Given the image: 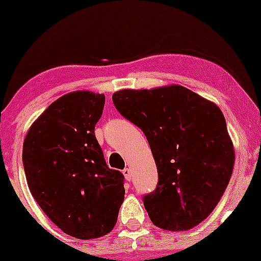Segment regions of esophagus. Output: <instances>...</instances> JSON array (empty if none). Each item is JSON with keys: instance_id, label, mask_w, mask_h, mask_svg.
<instances>
[{"instance_id": "1", "label": "esophagus", "mask_w": 261, "mask_h": 261, "mask_svg": "<svg viewBox=\"0 0 261 261\" xmlns=\"http://www.w3.org/2000/svg\"><path fill=\"white\" fill-rule=\"evenodd\" d=\"M122 173H123V175H125V178H126V180H131V170H130V168H125V169L122 170Z\"/></svg>"}]
</instances>
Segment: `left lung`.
<instances>
[{
  "instance_id": "1",
  "label": "left lung",
  "mask_w": 261,
  "mask_h": 261,
  "mask_svg": "<svg viewBox=\"0 0 261 261\" xmlns=\"http://www.w3.org/2000/svg\"><path fill=\"white\" fill-rule=\"evenodd\" d=\"M112 101L143 130L156 164V188L143 197L151 222L169 231L201 223L220 202L235 163L221 110L177 84L122 89Z\"/></svg>"
}]
</instances>
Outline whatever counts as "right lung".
Here are the masks:
<instances>
[{
  "instance_id": "right-lung-1",
  "label": "right lung",
  "mask_w": 261,
  "mask_h": 261,
  "mask_svg": "<svg viewBox=\"0 0 261 261\" xmlns=\"http://www.w3.org/2000/svg\"><path fill=\"white\" fill-rule=\"evenodd\" d=\"M103 106V94H64L31 125L22 147L35 201L63 232L84 240L114 228L125 196L123 174L107 167L94 135Z\"/></svg>"
}]
</instances>
